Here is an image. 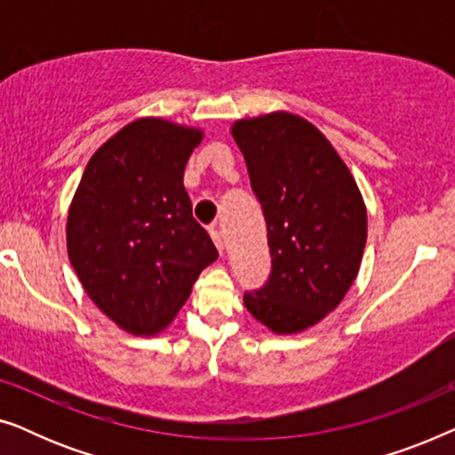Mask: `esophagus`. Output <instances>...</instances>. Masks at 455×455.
Returning <instances> with one entry per match:
<instances>
[{
    "mask_svg": "<svg viewBox=\"0 0 455 455\" xmlns=\"http://www.w3.org/2000/svg\"><path fill=\"white\" fill-rule=\"evenodd\" d=\"M211 238H213V242H215V246L220 248V251H223V246H226V242H223V235H221V232H220V228L217 226H211Z\"/></svg>",
    "mask_w": 455,
    "mask_h": 455,
    "instance_id": "34e87169",
    "label": "esophagus"
}]
</instances>
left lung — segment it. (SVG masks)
Instances as JSON below:
<instances>
[{
	"mask_svg": "<svg viewBox=\"0 0 455 455\" xmlns=\"http://www.w3.org/2000/svg\"><path fill=\"white\" fill-rule=\"evenodd\" d=\"M267 221L271 275L244 304L273 333H300L344 300L366 244L350 170L313 124L275 111L232 126Z\"/></svg>",
	"mask_w": 455,
	"mask_h": 455,
	"instance_id": "left-lung-1",
	"label": "left lung"
}]
</instances>
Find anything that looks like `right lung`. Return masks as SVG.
Masks as SVG:
<instances>
[{"mask_svg":"<svg viewBox=\"0 0 455 455\" xmlns=\"http://www.w3.org/2000/svg\"><path fill=\"white\" fill-rule=\"evenodd\" d=\"M203 130L140 117L97 148L68 211V257L124 331L155 335L188 300L217 248L192 217L184 167Z\"/></svg>","mask_w":455,"mask_h":455,"instance_id":"1","label":"right lung"}]
</instances>
